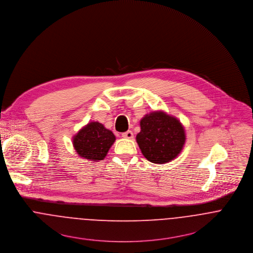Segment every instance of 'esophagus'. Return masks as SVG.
Segmentation results:
<instances>
[{"instance_id": "obj_1", "label": "esophagus", "mask_w": 253, "mask_h": 253, "mask_svg": "<svg viewBox=\"0 0 253 253\" xmlns=\"http://www.w3.org/2000/svg\"><path fill=\"white\" fill-rule=\"evenodd\" d=\"M122 137L123 138H125V139H133L134 138V135H133V132L132 131H127V132H125V133H123L122 134Z\"/></svg>"}]
</instances>
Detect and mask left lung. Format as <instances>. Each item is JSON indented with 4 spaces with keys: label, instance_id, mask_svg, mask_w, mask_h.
Listing matches in <instances>:
<instances>
[{
    "label": "left lung",
    "instance_id": "8db88e82",
    "mask_svg": "<svg viewBox=\"0 0 253 253\" xmlns=\"http://www.w3.org/2000/svg\"><path fill=\"white\" fill-rule=\"evenodd\" d=\"M136 140L142 155L155 164L173 160L185 143V131L180 121L164 112L145 114L140 122Z\"/></svg>",
    "mask_w": 253,
    "mask_h": 253
}]
</instances>
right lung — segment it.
Listing matches in <instances>:
<instances>
[{
	"label": "right lung",
	"instance_id": "right-lung-1",
	"mask_svg": "<svg viewBox=\"0 0 253 253\" xmlns=\"http://www.w3.org/2000/svg\"><path fill=\"white\" fill-rule=\"evenodd\" d=\"M115 141L113 132L96 121L82 128L73 138V145L77 153L87 160H103Z\"/></svg>",
	"mask_w": 253,
	"mask_h": 253
}]
</instances>
